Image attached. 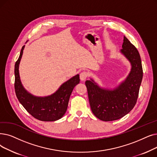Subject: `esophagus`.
I'll return each mask as SVG.
<instances>
[{
	"label": "esophagus",
	"instance_id": "esophagus-1",
	"mask_svg": "<svg viewBox=\"0 0 157 157\" xmlns=\"http://www.w3.org/2000/svg\"><path fill=\"white\" fill-rule=\"evenodd\" d=\"M88 76V74L85 71L81 72L80 75H79V77H80V79L81 81H85L87 78Z\"/></svg>",
	"mask_w": 157,
	"mask_h": 157
}]
</instances>
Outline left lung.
Listing matches in <instances>:
<instances>
[{
	"label": "left lung",
	"instance_id": "1",
	"mask_svg": "<svg viewBox=\"0 0 157 157\" xmlns=\"http://www.w3.org/2000/svg\"><path fill=\"white\" fill-rule=\"evenodd\" d=\"M121 53L129 60L131 71L126 79L113 90L101 88L93 79L86 80L88 99L92 112L103 121L117 120L135 106L143 76L140 54L137 48L124 36Z\"/></svg>",
	"mask_w": 157,
	"mask_h": 157
}]
</instances>
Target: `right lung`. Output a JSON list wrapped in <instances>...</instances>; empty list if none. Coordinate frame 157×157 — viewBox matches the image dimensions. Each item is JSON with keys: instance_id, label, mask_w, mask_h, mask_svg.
Instances as JSON below:
<instances>
[{"instance_id": "right-lung-1", "label": "right lung", "mask_w": 157, "mask_h": 157, "mask_svg": "<svg viewBox=\"0 0 157 157\" xmlns=\"http://www.w3.org/2000/svg\"><path fill=\"white\" fill-rule=\"evenodd\" d=\"M25 45L22 47L15 65V90L21 105L33 117L42 121H55L65 113L71 93L79 83V75L71 78L63 83L58 90L49 96L36 97L27 91L21 83L19 75V64Z\"/></svg>"}]
</instances>
